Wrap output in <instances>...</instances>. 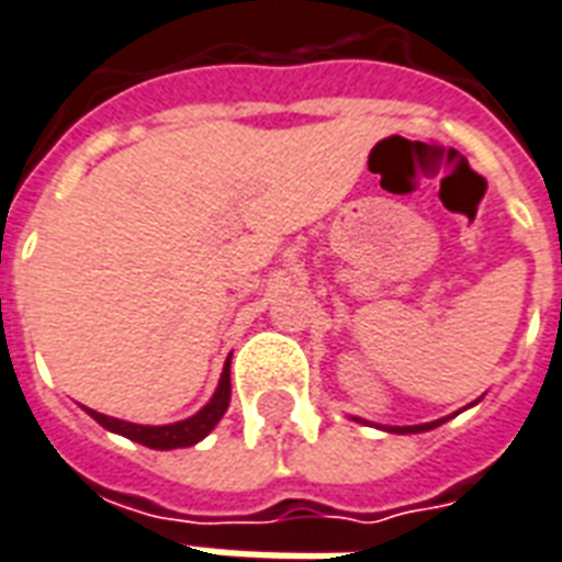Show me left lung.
<instances>
[{
	"label": "left lung",
	"mask_w": 562,
	"mask_h": 562,
	"mask_svg": "<svg viewBox=\"0 0 562 562\" xmlns=\"http://www.w3.org/2000/svg\"><path fill=\"white\" fill-rule=\"evenodd\" d=\"M441 420H436V424H420V426H394L391 432H426V429H432V426H438Z\"/></svg>",
	"instance_id": "8db88e82"
}]
</instances>
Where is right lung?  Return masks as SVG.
<instances>
[{"label":"right lung","mask_w":562,"mask_h":562,"mask_svg":"<svg viewBox=\"0 0 562 562\" xmlns=\"http://www.w3.org/2000/svg\"><path fill=\"white\" fill-rule=\"evenodd\" d=\"M227 403H231V361L225 364V373H222V382H218L213 400H210L195 417H189V420H180V424L168 426H138L126 424V420H117V417L100 415V412H91V408H88V415L94 417L100 426H105V429H112L117 436L133 438L138 445L154 447V450H175V447L198 445L201 438L210 436V429H213L227 412Z\"/></svg>","instance_id":"add662e5"}]
</instances>
